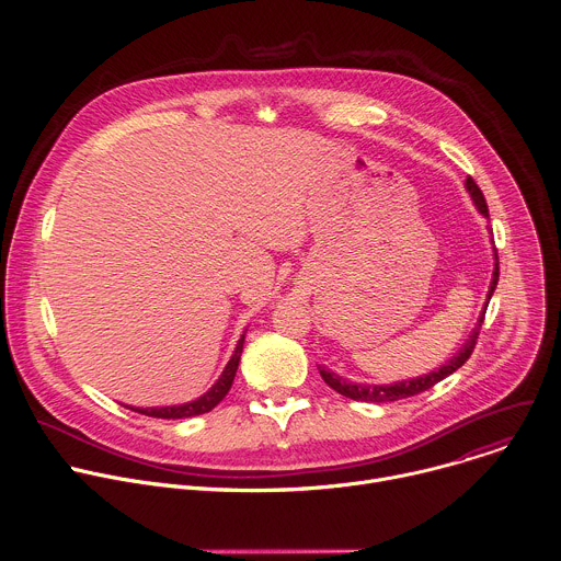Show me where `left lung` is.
I'll return each instance as SVG.
<instances>
[{
  "label": "left lung",
  "instance_id": "1",
  "mask_svg": "<svg viewBox=\"0 0 561 561\" xmlns=\"http://www.w3.org/2000/svg\"><path fill=\"white\" fill-rule=\"evenodd\" d=\"M466 188L477 206V210L482 213L484 217H489V206H486V199H484V193L479 191V186L474 184L472 178L466 180ZM497 282H500V257H497V251H495V271H493V279H491V288H489V299L493 297L495 288H497ZM489 306V301H486ZM486 306H484V312H486ZM484 312L479 314V322L474 324L472 333L468 335L466 344L459 348V353L448 359V364H444L442 368L424 375V377H415V379H409V381H394L390 386H366V383H355V381H346L344 377L331 373L329 368L324 366H317L319 368V375H322V379L333 388L337 390L340 394L344 397H351V399H357V402H397V399H407V397H413V394H420L428 388H433L437 381L446 379L448 375H453L459 366L466 364V359L472 355L474 351V344H477V337H479V331H482V324H484Z\"/></svg>",
  "mask_w": 561,
  "mask_h": 561
}]
</instances>
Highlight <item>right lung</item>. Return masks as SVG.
<instances>
[{
	"label": "right lung",
	"mask_w": 561,
	"mask_h": 561,
	"mask_svg": "<svg viewBox=\"0 0 561 561\" xmlns=\"http://www.w3.org/2000/svg\"><path fill=\"white\" fill-rule=\"evenodd\" d=\"M242 348H244V335H242V340L237 342V348H234L230 362L226 364L224 373L219 375V379L213 383V388L208 392H204L199 399H195V402L180 404V407L130 409V411L148 415V417H159V420H184V417H195V415H204V413L213 411L221 402V399L226 397L230 386H232V379H234V373H237V366H239V357H242Z\"/></svg>",
	"instance_id": "1"
}]
</instances>
